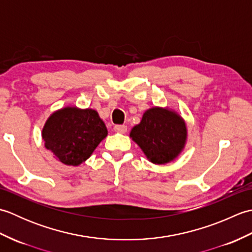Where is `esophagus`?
Here are the masks:
<instances>
[{
    "label": "esophagus",
    "mask_w": 252,
    "mask_h": 252,
    "mask_svg": "<svg viewBox=\"0 0 252 252\" xmlns=\"http://www.w3.org/2000/svg\"><path fill=\"white\" fill-rule=\"evenodd\" d=\"M114 130H115V132H117V133H126V130H127V127H126V126L117 125V126H114Z\"/></svg>",
    "instance_id": "34e87169"
}]
</instances>
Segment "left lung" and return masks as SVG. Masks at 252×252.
I'll list each match as a JSON object with an SVG mask.
<instances>
[{
    "label": "left lung",
    "mask_w": 252,
    "mask_h": 252,
    "mask_svg": "<svg viewBox=\"0 0 252 252\" xmlns=\"http://www.w3.org/2000/svg\"><path fill=\"white\" fill-rule=\"evenodd\" d=\"M130 135L153 163L164 164L184 147L186 126L175 112L155 107L144 114Z\"/></svg>",
    "instance_id": "8db88e82"
}]
</instances>
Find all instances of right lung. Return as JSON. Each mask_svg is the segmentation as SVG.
Returning a JSON list of instances; mask_svg holds the SVG:
<instances>
[{"instance_id": "right-lung-1", "label": "right lung", "mask_w": 252, "mask_h": 252, "mask_svg": "<svg viewBox=\"0 0 252 252\" xmlns=\"http://www.w3.org/2000/svg\"><path fill=\"white\" fill-rule=\"evenodd\" d=\"M106 135V126L97 112L76 107L54 112L42 131L45 147L68 165L85 161Z\"/></svg>"}]
</instances>
